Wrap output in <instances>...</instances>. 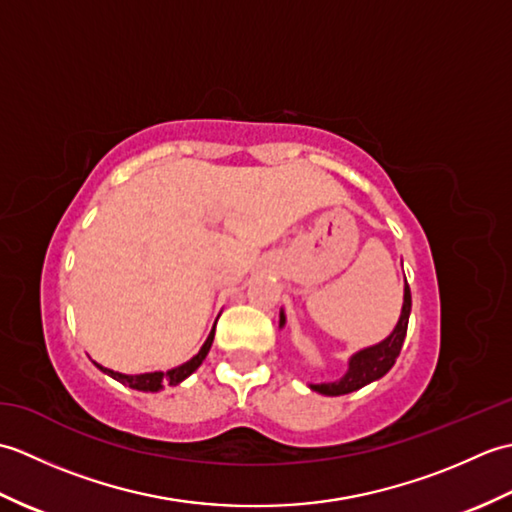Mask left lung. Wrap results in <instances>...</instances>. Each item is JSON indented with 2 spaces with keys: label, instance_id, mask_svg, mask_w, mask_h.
Wrapping results in <instances>:
<instances>
[{
  "label": "left lung",
  "instance_id": "1",
  "mask_svg": "<svg viewBox=\"0 0 512 512\" xmlns=\"http://www.w3.org/2000/svg\"><path fill=\"white\" fill-rule=\"evenodd\" d=\"M409 312H411V292L409 284H405V303H402V312L398 325L394 328L383 343H378L374 347H367V350H361L358 354L352 356L350 369L347 374L336 380V383H323V385H310L314 391H319L323 396H343L350 394V391L361 389L369 383H374L380 376H385L391 365L396 363V358L402 350V343H405V334H407V323H409ZM281 325L286 323L284 312H281Z\"/></svg>",
  "mask_w": 512,
  "mask_h": 512
}]
</instances>
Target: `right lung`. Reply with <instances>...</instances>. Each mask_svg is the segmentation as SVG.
I'll return each mask as SVG.
<instances>
[{"mask_svg":"<svg viewBox=\"0 0 512 512\" xmlns=\"http://www.w3.org/2000/svg\"><path fill=\"white\" fill-rule=\"evenodd\" d=\"M213 336H215V328L211 330L209 339H206V343L202 345V350H200L198 354H195L189 363H184V365H180V367H176V369H169L167 374H162V372H151V374L125 376V374L112 372V369H105V367H101V365H96V367L103 369L105 374H110L112 378L121 380V383H127L129 387H134V389H138V391H158V389H162L165 385H178V383H182L184 378L191 376V374L195 372V369H198V367L202 365V361L206 358V354H209V350H211V343H213Z\"/></svg>","mask_w":512,"mask_h":512,"instance_id":"1","label":"right lung"}]
</instances>
